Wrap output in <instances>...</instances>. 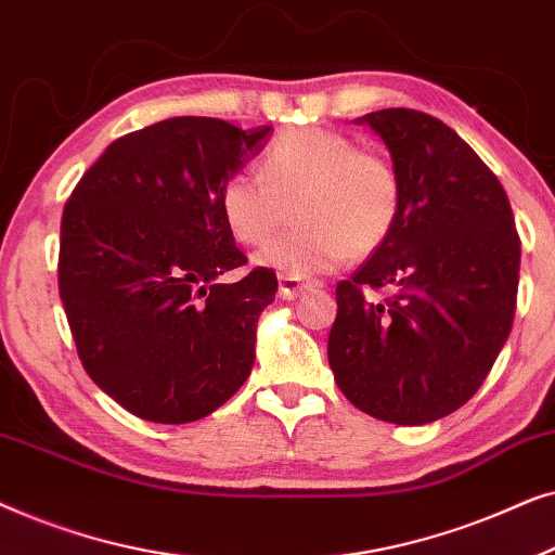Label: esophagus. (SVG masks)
Segmentation results:
<instances>
[{
  "label": "esophagus",
  "mask_w": 555,
  "mask_h": 555,
  "mask_svg": "<svg viewBox=\"0 0 555 555\" xmlns=\"http://www.w3.org/2000/svg\"><path fill=\"white\" fill-rule=\"evenodd\" d=\"M313 283H308V280L302 278H295V275H280V298L285 300H293L298 298L302 291H308V287Z\"/></svg>",
  "instance_id": "obj_1"
}]
</instances>
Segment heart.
<instances>
[{"label":"heart","instance_id":"b5f03b06","mask_svg":"<svg viewBox=\"0 0 555 555\" xmlns=\"http://www.w3.org/2000/svg\"><path fill=\"white\" fill-rule=\"evenodd\" d=\"M293 207L300 227L262 247L257 262L306 278L382 249L401 219L404 184L389 158L344 133L287 128L262 154L260 173L224 179L219 209L234 240L262 245L291 222Z\"/></svg>","mask_w":555,"mask_h":555}]
</instances>
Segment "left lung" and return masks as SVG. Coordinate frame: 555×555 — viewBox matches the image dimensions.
Listing matches in <instances>:
<instances>
[{
    "instance_id": "obj_1",
    "label": "left lung",
    "mask_w": 555,
    "mask_h": 555,
    "mask_svg": "<svg viewBox=\"0 0 555 555\" xmlns=\"http://www.w3.org/2000/svg\"><path fill=\"white\" fill-rule=\"evenodd\" d=\"M359 120L389 146L404 209L386 245L336 285L328 363L361 412L429 424L475 397L511 336L520 237L503 184L450 126L412 108Z\"/></svg>"
}]
</instances>
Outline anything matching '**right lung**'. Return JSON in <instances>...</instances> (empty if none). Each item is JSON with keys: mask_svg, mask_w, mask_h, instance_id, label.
I'll return each instance as SVG.
<instances>
[{"mask_svg": "<svg viewBox=\"0 0 555 555\" xmlns=\"http://www.w3.org/2000/svg\"><path fill=\"white\" fill-rule=\"evenodd\" d=\"M270 126L179 116L126 133L82 173L60 222L57 287L88 376L128 412L186 424L224 404L255 363L278 278L247 264L219 209L224 179Z\"/></svg>", "mask_w": 555, "mask_h": 555, "instance_id": "obj_1", "label": "right lung"}]
</instances>
